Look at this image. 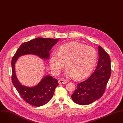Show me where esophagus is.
Listing matches in <instances>:
<instances>
[{
  "label": "esophagus",
  "instance_id": "obj_1",
  "mask_svg": "<svg viewBox=\"0 0 123 123\" xmlns=\"http://www.w3.org/2000/svg\"><path fill=\"white\" fill-rule=\"evenodd\" d=\"M68 83V81L67 80H63V79H61L60 80L58 81V83L60 85H62V84H67Z\"/></svg>",
  "mask_w": 123,
  "mask_h": 123
}]
</instances>
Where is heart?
Masks as SVG:
<instances>
[{"label":"heart","instance_id":"b5f03b06","mask_svg":"<svg viewBox=\"0 0 123 123\" xmlns=\"http://www.w3.org/2000/svg\"><path fill=\"white\" fill-rule=\"evenodd\" d=\"M97 59V52L94 48L73 42L60 45L57 53L52 52L49 64L51 72L57 74L65 63L66 76L80 80L91 74Z\"/></svg>","mask_w":123,"mask_h":123}]
</instances>
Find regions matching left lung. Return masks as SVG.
<instances>
[{
    "mask_svg": "<svg viewBox=\"0 0 123 123\" xmlns=\"http://www.w3.org/2000/svg\"><path fill=\"white\" fill-rule=\"evenodd\" d=\"M99 59L94 73L85 81L77 84L72 95L73 101L80 105L92 104L103 95L111 75V59L101 47H98Z\"/></svg>",
    "mask_w": 123,
    "mask_h": 123,
    "instance_id": "obj_1",
    "label": "left lung"
}]
</instances>
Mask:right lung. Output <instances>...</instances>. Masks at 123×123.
Segmentation results:
<instances>
[{
    "instance_id": "right-lung-1",
    "label": "right lung",
    "mask_w": 123,
    "mask_h": 123,
    "mask_svg": "<svg viewBox=\"0 0 123 123\" xmlns=\"http://www.w3.org/2000/svg\"><path fill=\"white\" fill-rule=\"evenodd\" d=\"M59 39L38 37L23 43L17 50L12 60V80L13 86L22 98L27 103L35 107H40L47 104L53 96L55 91L59 85L55 78L48 75L44 76L37 85L32 87L22 85L15 74V65L17 59L26 55H37L42 59L48 60L49 51Z\"/></svg>"
}]
</instances>
